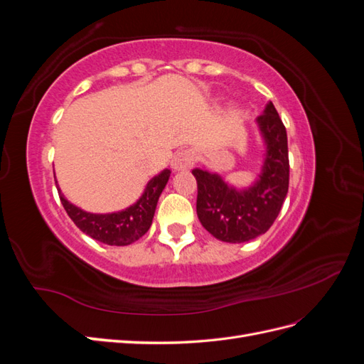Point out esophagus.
I'll return each instance as SVG.
<instances>
[{
  "instance_id": "34e87169",
  "label": "esophagus",
  "mask_w": 364,
  "mask_h": 364,
  "mask_svg": "<svg viewBox=\"0 0 364 364\" xmlns=\"http://www.w3.org/2000/svg\"><path fill=\"white\" fill-rule=\"evenodd\" d=\"M196 156L191 150H182L176 153L171 159V168L173 170H188L194 165Z\"/></svg>"
}]
</instances>
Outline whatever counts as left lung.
I'll list each match as a JSON object with an SVG mask.
<instances>
[{"label":"left lung","instance_id":"left-lung-1","mask_svg":"<svg viewBox=\"0 0 364 364\" xmlns=\"http://www.w3.org/2000/svg\"><path fill=\"white\" fill-rule=\"evenodd\" d=\"M257 121L266 139L267 155L259 179L249 190L237 191L214 173L193 170L197 217L209 234L226 243H245L267 232L289 193L287 130L272 102Z\"/></svg>","mask_w":364,"mask_h":364}]
</instances>
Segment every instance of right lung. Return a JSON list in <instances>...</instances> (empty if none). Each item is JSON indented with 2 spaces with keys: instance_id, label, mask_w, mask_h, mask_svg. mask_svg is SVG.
Listing matches in <instances>:
<instances>
[{
  "instance_id": "1",
  "label": "right lung",
  "mask_w": 364,
  "mask_h": 364,
  "mask_svg": "<svg viewBox=\"0 0 364 364\" xmlns=\"http://www.w3.org/2000/svg\"><path fill=\"white\" fill-rule=\"evenodd\" d=\"M170 173L168 168L161 171L147 183L144 194L135 205L112 214H91L82 211L80 208L65 199L60 190L58 191L65 211L82 232L109 246H127L149 230L158 199L168 182Z\"/></svg>"
}]
</instances>
